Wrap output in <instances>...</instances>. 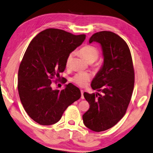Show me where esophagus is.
Here are the masks:
<instances>
[{
  "label": "esophagus",
  "mask_w": 153,
  "mask_h": 153,
  "mask_svg": "<svg viewBox=\"0 0 153 153\" xmlns=\"http://www.w3.org/2000/svg\"><path fill=\"white\" fill-rule=\"evenodd\" d=\"M83 92H84V91L83 90H81V99H84V96H83Z\"/></svg>",
  "instance_id": "34e87169"
}]
</instances>
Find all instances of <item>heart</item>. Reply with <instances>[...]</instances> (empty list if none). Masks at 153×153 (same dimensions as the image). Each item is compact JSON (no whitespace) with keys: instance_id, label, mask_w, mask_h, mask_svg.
<instances>
[{"instance_id":"1","label":"heart","mask_w":153,"mask_h":153,"mask_svg":"<svg viewBox=\"0 0 153 153\" xmlns=\"http://www.w3.org/2000/svg\"><path fill=\"white\" fill-rule=\"evenodd\" d=\"M80 53L89 62H94L99 57V51L92 45H86L80 49ZM73 53H70L65 59V66L69 67L72 60ZM91 79V75L88 72H79L72 79V81L81 87H85L88 84Z\"/></svg>"}]
</instances>
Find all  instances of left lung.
<instances>
[{"label":"left lung","mask_w":153,"mask_h":153,"mask_svg":"<svg viewBox=\"0 0 153 153\" xmlns=\"http://www.w3.org/2000/svg\"><path fill=\"white\" fill-rule=\"evenodd\" d=\"M100 44L104 63L91 83L93 90L102 94L83 96L90 108L83 115L85 126L95 132L113 127L126 114L132 96L135 72L132 57L127 44L111 31L93 34L89 42Z\"/></svg>","instance_id":"obj_1"}]
</instances>
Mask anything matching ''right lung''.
Returning <instances> with one entry per match:
<instances>
[{"label":"right lung","mask_w":153,"mask_h":153,"mask_svg":"<svg viewBox=\"0 0 153 153\" xmlns=\"http://www.w3.org/2000/svg\"><path fill=\"white\" fill-rule=\"evenodd\" d=\"M85 37L48 29L30 42L18 70V90L25 110L37 123H57L67 107L81 98V91L72 83L61 91L53 90L51 79L64 71L68 55Z\"/></svg>","instance_id":"1"}]
</instances>
